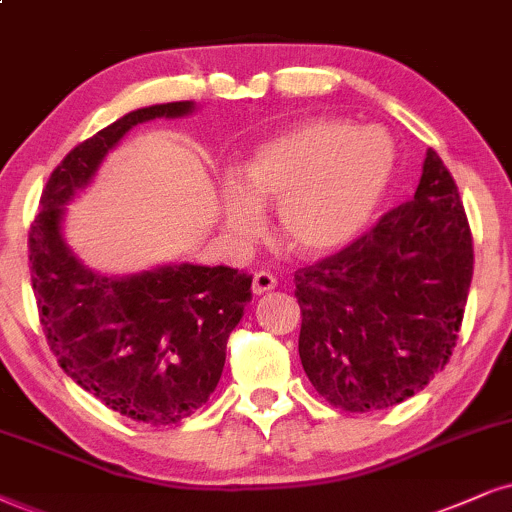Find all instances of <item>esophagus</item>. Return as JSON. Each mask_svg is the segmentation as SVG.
<instances>
[{"instance_id":"1","label":"esophagus","mask_w":512,"mask_h":512,"mask_svg":"<svg viewBox=\"0 0 512 512\" xmlns=\"http://www.w3.org/2000/svg\"><path fill=\"white\" fill-rule=\"evenodd\" d=\"M275 287H277V280H275V275L270 273V270H258V273L254 275V282H251V289H254V294H266Z\"/></svg>"}]
</instances>
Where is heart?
Masks as SVG:
<instances>
[{
	"mask_svg": "<svg viewBox=\"0 0 512 512\" xmlns=\"http://www.w3.org/2000/svg\"><path fill=\"white\" fill-rule=\"evenodd\" d=\"M394 151L380 132L311 123L254 151L242 182L223 187V225L237 242L261 230L263 204H277V235L289 251L318 256L363 230L382 199Z\"/></svg>",
	"mask_w": 512,
	"mask_h": 512,
	"instance_id": "b5f03b06",
	"label": "heart"
}]
</instances>
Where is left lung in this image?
Instances as JSON below:
<instances>
[{
    "label": "left lung",
    "instance_id": "8db88e82",
    "mask_svg": "<svg viewBox=\"0 0 512 512\" xmlns=\"http://www.w3.org/2000/svg\"><path fill=\"white\" fill-rule=\"evenodd\" d=\"M472 266L456 180L430 149L413 199L294 273L299 356L315 391L332 406L365 413L425 389L456 346Z\"/></svg>",
    "mask_w": 512,
    "mask_h": 512
}]
</instances>
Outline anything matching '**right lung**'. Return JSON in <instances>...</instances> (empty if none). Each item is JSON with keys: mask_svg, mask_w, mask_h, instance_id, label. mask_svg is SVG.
Segmentation results:
<instances>
[{"mask_svg": "<svg viewBox=\"0 0 512 512\" xmlns=\"http://www.w3.org/2000/svg\"><path fill=\"white\" fill-rule=\"evenodd\" d=\"M189 111V102L147 106L75 144L49 175L28 237L37 313L61 370L111 410L156 427L189 418L213 394L227 337L251 301V275L182 263L109 280L80 266L61 218L132 125Z\"/></svg>", "mask_w": 512, "mask_h": 512, "instance_id": "1", "label": "right lung"}]
</instances>
